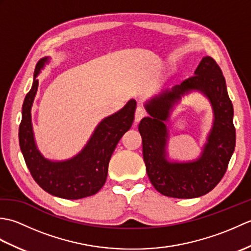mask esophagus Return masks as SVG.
I'll list each match as a JSON object with an SVG mask.
<instances>
[{"label": "esophagus", "instance_id": "obj_1", "mask_svg": "<svg viewBox=\"0 0 251 251\" xmlns=\"http://www.w3.org/2000/svg\"><path fill=\"white\" fill-rule=\"evenodd\" d=\"M147 115V111L145 110V108H142V106H138L136 109V113H135V121L136 122H139L141 121L143 117Z\"/></svg>", "mask_w": 251, "mask_h": 251}]
</instances>
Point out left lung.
<instances>
[{
    "label": "left lung",
    "instance_id": "1",
    "mask_svg": "<svg viewBox=\"0 0 251 251\" xmlns=\"http://www.w3.org/2000/svg\"><path fill=\"white\" fill-rule=\"evenodd\" d=\"M200 90L210 99L214 109V126L202 156L195 162L170 163L166 159L168 133L163 121L180 96ZM146 108L150 117L142 119L143 161L152 185L159 193L174 199H194L207 194L220 182L235 149L233 104L228 98L226 79L214 58L207 56L191 76L172 92L152 99Z\"/></svg>",
    "mask_w": 251,
    "mask_h": 251
}]
</instances>
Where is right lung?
<instances>
[{
	"mask_svg": "<svg viewBox=\"0 0 251 251\" xmlns=\"http://www.w3.org/2000/svg\"><path fill=\"white\" fill-rule=\"evenodd\" d=\"M46 60L44 58L37 62L33 85L24 101L19 125L20 150L31 176L47 193L66 200L84 199L97 193L105 183L112 153L122 136L131 127L137 103L130 100L115 114L105 117L76 156L65 162H50L36 149L31 124V106L39 86L36 76Z\"/></svg>",
	"mask_w": 251,
	"mask_h": 251,
	"instance_id": "obj_1",
	"label": "right lung"
}]
</instances>
